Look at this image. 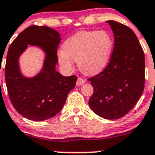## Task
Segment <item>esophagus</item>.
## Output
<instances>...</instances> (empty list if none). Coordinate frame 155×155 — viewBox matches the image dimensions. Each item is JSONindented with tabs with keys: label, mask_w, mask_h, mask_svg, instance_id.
Listing matches in <instances>:
<instances>
[{
	"label": "esophagus",
	"mask_w": 155,
	"mask_h": 155,
	"mask_svg": "<svg viewBox=\"0 0 155 155\" xmlns=\"http://www.w3.org/2000/svg\"><path fill=\"white\" fill-rule=\"evenodd\" d=\"M85 83H86V80H85V79H83V78L79 77V78H78L77 81H76V86H82V85L84 84Z\"/></svg>",
	"instance_id": "1"
}]
</instances>
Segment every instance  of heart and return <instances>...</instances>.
Returning <instances> with one entry per match:
<instances>
[{
    "instance_id": "b5f03b06",
    "label": "heart",
    "mask_w": 155,
    "mask_h": 155,
    "mask_svg": "<svg viewBox=\"0 0 155 155\" xmlns=\"http://www.w3.org/2000/svg\"><path fill=\"white\" fill-rule=\"evenodd\" d=\"M113 48L112 36L107 31H82L64 42L63 49L58 51V63L64 70L70 72L74 61H77L83 73L96 74L108 64Z\"/></svg>"
}]
</instances>
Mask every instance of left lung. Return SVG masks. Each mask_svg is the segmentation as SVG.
Wrapping results in <instances>:
<instances>
[{
  "instance_id": "left-lung-1",
  "label": "left lung",
  "mask_w": 155,
  "mask_h": 155,
  "mask_svg": "<svg viewBox=\"0 0 155 155\" xmlns=\"http://www.w3.org/2000/svg\"><path fill=\"white\" fill-rule=\"evenodd\" d=\"M114 36V48L108 65L90 78L93 93L92 110L104 119H119L134 108L141 97L145 81L144 54L131 29L107 21Z\"/></svg>"
}]
</instances>
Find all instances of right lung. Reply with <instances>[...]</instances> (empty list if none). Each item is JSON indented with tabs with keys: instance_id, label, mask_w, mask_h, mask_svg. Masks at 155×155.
Segmentation results:
<instances>
[{
	"instance_id": "1",
	"label": "right lung",
	"mask_w": 155,
	"mask_h": 155,
	"mask_svg": "<svg viewBox=\"0 0 155 155\" xmlns=\"http://www.w3.org/2000/svg\"><path fill=\"white\" fill-rule=\"evenodd\" d=\"M60 34L46 26L31 25L21 32L8 48L5 81L12 105L21 115L34 121L50 119L60 112L77 77L63 76L55 70ZM28 45L45 53L41 71L32 78L21 73L19 58Z\"/></svg>"
}]
</instances>
